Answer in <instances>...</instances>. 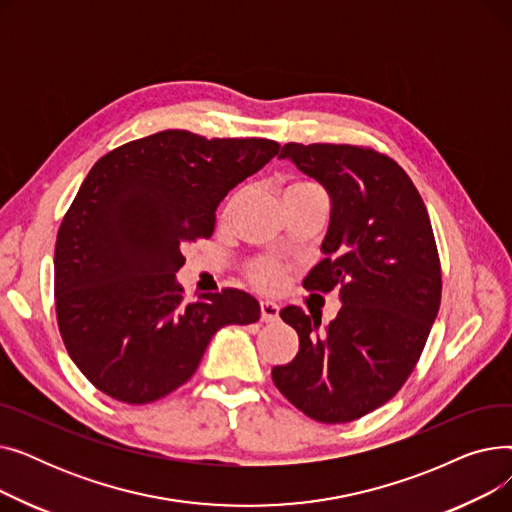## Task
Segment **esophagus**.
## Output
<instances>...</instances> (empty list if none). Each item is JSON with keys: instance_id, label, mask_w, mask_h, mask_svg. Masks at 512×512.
Returning a JSON list of instances; mask_svg holds the SVG:
<instances>
[{"instance_id": "34e87169", "label": "esophagus", "mask_w": 512, "mask_h": 512, "mask_svg": "<svg viewBox=\"0 0 512 512\" xmlns=\"http://www.w3.org/2000/svg\"><path fill=\"white\" fill-rule=\"evenodd\" d=\"M280 315V307L272 301H261V321H265V324H272V321H276Z\"/></svg>"}]
</instances>
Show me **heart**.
<instances>
[{"label":"heart","instance_id":"1","mask_svg":"<svg viewBox=\"0 0 512 512\" xmlns=\"http://www.w3.org/2000/svg\"><path fill=\"white\" fill-rule=\"evenodd\" d=\"M309 186H313V184H309V182H294V184H290L286 191H297V188H309ZM234 203H236V199H232L230 203H228V207H226V215L234 209ZM282 274H284V270H282V265L276 261V259H257L253 265H251V278L263 288V290H278L280 286H282Z\"/></svg>","mask_w":512,"mask_h":512}]
</instances>
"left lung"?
I'll list each match as a JSON object with an SVG mask.
<instances>
[{"instance_id": "1", "label": "left lung", "mask_w": 512, "mask_h": 512, "mask_svg": "<svg viewBox=\"0 0 512 512\" xmlns=\"http://www.w3.org/2000/svg\"><path fill=\"white\" fill-rule=\"evenodd\" d=\"M278 157L330 197L326 257L303 286L338 288L342 307L324 328L301 307L280 311L299 334V353L276 365L272 380L307 417L346 423L400 390L434 326L442 276L432 224L407 172L373 149L288 143Z\"/></svg>"}]
</instances>
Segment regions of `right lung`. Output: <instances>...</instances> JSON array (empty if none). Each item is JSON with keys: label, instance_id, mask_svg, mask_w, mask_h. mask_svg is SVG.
I'll list each match as a JSON object with an SVG mask.
<instances>
[{"label": "right lung", "instance_id": "right-lung-1", "mask_svg": "<svg viewBox=\"0 0 512 512\" xmlns=\"http://www.w3.org/2000/svg\"><path fill=\"white\" fill-rule=\"evenodd\" d=\"M280 151L267 139L161 130L103 155L56 240V311L66 351L103 394L128 405L191 380L213 334L261 307L226 288L182 297V247L209 238L224 197Z\"/></svg>", "mask_w": 512, "mask_h": 512}]
</instances>
